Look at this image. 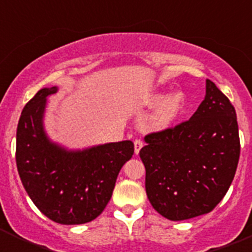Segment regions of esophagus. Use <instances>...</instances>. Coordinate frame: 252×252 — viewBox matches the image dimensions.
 Returning a JSON list of instances; mask_svg holds the SVG:
<instances>
[{
    "label": "esophagus",
    "mask_w": 252,
    "mask_h": 252,
    "mask_svg": "<svg viewBox=\"0 0 252 252\" xmlns=\"http://www.w3.org/2000/svg\"><path fill=\"white\" fill-rule=\"evenodd\" d=\"M133 145H135V154H139L140 150H141V148L144 146V142L141 141V140H135L133 141Z\"/></svg>",
    "instance_id": "34e87169"
}]
</instances>
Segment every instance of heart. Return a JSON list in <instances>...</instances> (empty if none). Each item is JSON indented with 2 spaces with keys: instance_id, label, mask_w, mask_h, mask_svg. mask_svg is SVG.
Wrapping results in <instances>:
<instances>
[{
  "instance_id": "1",
  "label": "heart",
  "mask_w": 252,
  "mask_h": 252,
  "mask_svg": "<svg viewBox=\"0 0 252 252\" xmlns=\"http://www.w3.org/2000/svg\"><path fill=\"white\" fill-rule=\"evenodd\" d=\"M149 107H157L151 117V125L157 130H165L171 127L186 110V97L182 92H173L165 95L164 93H155L148 99Z\"/></svg>"
}]
</instances>
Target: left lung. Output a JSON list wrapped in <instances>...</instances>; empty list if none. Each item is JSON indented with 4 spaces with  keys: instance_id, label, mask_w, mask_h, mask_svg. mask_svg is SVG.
<instances>
[{
    "instance_id": "8db88e82",
    "label": "left lung",
    "mask_w": 252,
    "mask_h": 252,
    "mask_svg": "<svg viewBox=\"0 0 252 252\" xmlns=\"http://www.w3.org/2000/svg\"><path fill=\"white\" fill-rule=\"evenodd\" d=\"M140 150L145 189L155 211L170 221L211 212L227 193L240 158L239 125L230 99L212 81L194 115L145 136Z\"/></svg>"
}]
</instances>
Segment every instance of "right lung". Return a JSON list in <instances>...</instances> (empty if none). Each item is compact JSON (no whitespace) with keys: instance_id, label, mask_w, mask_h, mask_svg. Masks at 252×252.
Here are the masks:
<instances>
[{"instance_id":"add662e5","label":"right lung","mask_w":252,"mask_h":252,"mask_svg":"<svg viewBox=\"0 0 252 252\" xmlns=\"http://www.w3.org/2000/svg\"><path fill=\"white\" fill-rule=\"evenodd\" d=\"M43 88L26 103L16 132V165L22 186L40 212L62 224H82L98 217L112 197L116 179L132 158L130 140L83 150L51 141L44 128L48 97Z\"/></svg>"}]
</instances>
